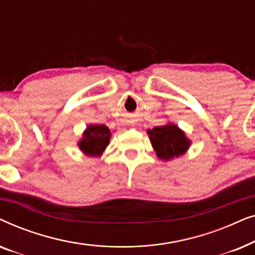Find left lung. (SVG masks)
Here are the masks:
<instances>
[{
    "label": "left lung",
    "instance_id": "left-lung-1",
    "mask_svg": "<svg viewBox=\"0 0 255 255\" xmlns=\"http://www.w3.org/2000/svg\"><path fill=\"white\" fill-rule=\"evenodd\" d=\"M147 134L156 156L162 161H170L183 155L191 145L186 132L174 123L153 128L147 130Z\"/></svg>",
    "mask_w": 255,
    "mask_h": 255
}]
</instances>
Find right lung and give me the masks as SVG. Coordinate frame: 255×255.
I'll return each mask as SVG.
<instances>
[{"mask_svg":"<svg viewBox=\"0 0 255 255\" xmlns=\"http://www.w3.org/2000/svg\"><path fill=\"white\" fill-rule=\"evenodd\" d=\"M111 133L109 128L103 124H89L83 131L78 146L87 156H101L109 145Z\"/></svg>","mask_w":255,"mask_h":255,"instance_id":"right-lung-1","label":"right lung"}]
</instances>
